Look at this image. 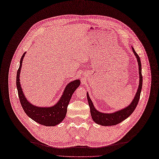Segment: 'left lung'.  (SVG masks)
Wrapping results in <instances>:
<instances>
[{
	"mask_svg": "<svg viewBox=\"0 0 159 159\" xmlns=\"http://www.w3.org/2000/svg\"><path fill=\"white\" fill-rule=\"evenodd\" d=\"M131 48L134 55L135 56L136 59L137 60V63L139 66V83L138 89L137 90V92L134 95V97L131 103H130L127 107H124L120 110L116 111L113 113H103L102 111H99L94 106V105L92 102V101L90 99L88 92H87V98L88 103L90 107V112L93 121L98 125L102 126H112L115 125L118 123H120L126 119L131 115L134 110L135 109L137 105L138 104L139 98H140L141 91L142 89V85H143V76L141 74V60L139 57V55L137 54L134 51L133 47L131 46Z\"/></svg>",
	"mask_w": 159,
	"mask_h": 159,
	"instance_id": "left-lung-1",
	"label": "left lung"
}]
</instances>
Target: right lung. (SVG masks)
Returning <instances> with one entry per match:
<instances>
[{"label": "right lung", "mask_w": 159, "mask_h": 159, "mask_svg": "<svg viewBox=\"0 0 159 159\" xmlns=\"http://www.w3.org/2000/svg\"><path fill=\"white\" fill-rule=\"evenodd\" d=\"M25 54L26 52L21 57L20 66L16 75V86L22 107L28 116L36 123L44 126L54 127L60 124L66 117L68 105L72 95L80 85V80L79 79L75 80L68 83L66 86L60 98L55 105L50 107H40L33 105L26 99L20 84V75L22 61Z\"/></svg>", "instance_id": "right-lung-1"}]
</instances>
